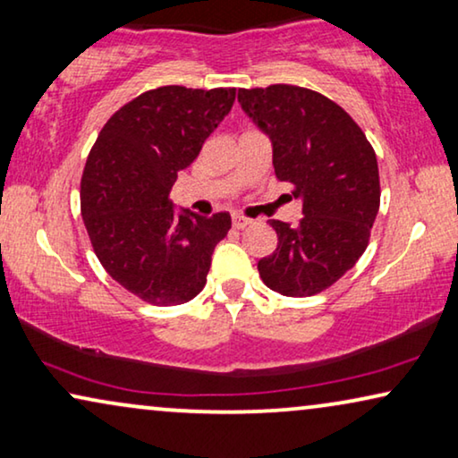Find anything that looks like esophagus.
<instances>
[{"label":"esophagus","instance_id":"1","mask_svg":"<svg viewBox=\"0 0 458 458\" xmlns=\"http://www.w3.org/2000/svg\"><path fill=\"white\" fill-rule=\"evenodd\" d=\"M249 224H250L249 217H244V216H238V214L232 216V226H234L236 230H242V228H247Z\"/></svg>","mask_w":458,"mask_h":458}]
</instances>
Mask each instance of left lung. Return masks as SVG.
I'll list each match as a JSON object with an SVG mask.
<instances>
[{
	"mask_svg": "<svg viewBox=\"0 0 458 458\" xmlns=\"http://www.w3.org/2000/svg\"><path fill=\"white\" fill-rule=\"evenodd\" d=\"M244 114L272 139L274 172L302 216L272 220L278 247L257 263L267 288L313 296L343 278L369 244L379 209L376 151L338 103L305 87L238 89Z\"/></svg>",
	"mask_w": 458,
	"mask_h": 458,
	"instance_id": "left-lung-1",
	"label": "left lung"
}]
</instances>
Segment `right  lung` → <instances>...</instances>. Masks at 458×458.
Listing matches in <instances>:
<instances>
[{"label": "right lung", "instance_id": "obj_1", "mask_svg": "<svg viewBox=\"0 0 458 458\" xmlns=\"http://www.w3.org/2000/svg\"><path fill=\"white\" fill-rule=\"evenodd\" d=\"M236 89H151L101 128L81 180V214L106 272L157 307L195 299L230 214H174L170 191L228 115Z\"/></svg>", "mask_w": 458, "mask_h": 458}]
</instances>
